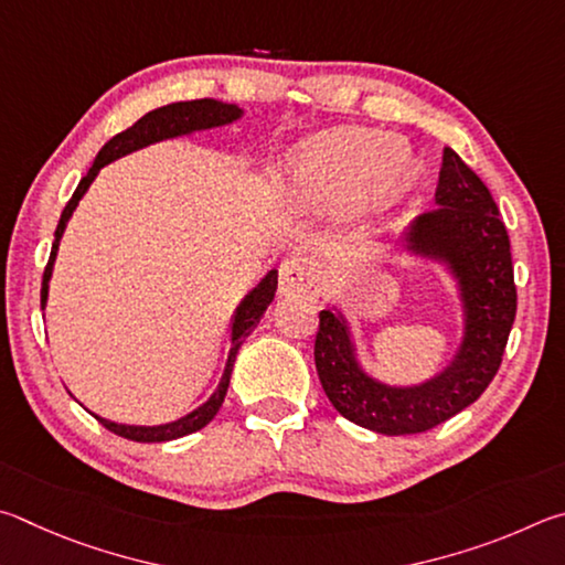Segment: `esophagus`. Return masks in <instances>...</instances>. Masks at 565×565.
<instances>
[{"label": "esophagus", "mask_w": 565, "mask_h": 565, "mask_svg": "<svg viewBox=\"0 0 565 565\" xmlns=\"http://www.w3.org/2000/svg\"><path fill=\"white\" fill-rule=\"evenodd\" d=\"M280 295L315 300L320 295V270L310 257L290 255L280 263Z\"/></svg>", "instance_id": "obj_1"}]
</instances>
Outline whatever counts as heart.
Instances as JSON below:
<instances>
[{
    "mask_svg": "<svg viewBox=\"0 0 565 565\" xmlns=\"http://www.w3.org/2000/svg\"><path fill=\"white\" fill-rule=\"evenodd\" d=\"M409 178L404 153L387 136L372 131H338L320 138L302 153L295 183L312 205H338L370 183L380 195L399 191Z\"/></svg>",
    "mask_w": 565,
    "mask_h": 565,
    "instance_id": "obj_1",
    "label": "heart"
}]
</instances>
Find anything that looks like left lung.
Segmentation results:
<instances>
[{"label": "left lung", "mask_w": 565, "mask_h": 565, "mask_svg": "<svg viewBox=\"0 0 565 565\" xmlns=\"http://www.w3.org/2000/svg\"><path fill=\"white\" fill-rule=\"evenodd\" d=\"M437 203L441 207L419 215L404 241L414 253L447 260L459 277L467 328L449 367L419 387H387L360 370L338 312H320L315 338V367L332 407L387 437L429 431L477 402L497 377L516 318L507 225L489 188L451 148L441 156Z\"/></svg>", "instance_id": "obj_1"}]
</instances>
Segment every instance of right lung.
<instances>
[{
  "instance_id": "obj_1",
  "label": "right lung",
  "mask_w": 565,
  "mask_h": 565,
  "mask_svg": "<svg viewBox=\"0 0 565 565\" xmlns=\"http://www.w3.org/2000/svg\"><path fill=\"white\" fill-rule=\"evenodd\" d=\"M241 114L243 111L235 104H223V102H215V98H195V102H178V104H168V106L156 108V111H148L143 118H138V121L131 128H126V131L116 134L111 141H108L102 148V151H98L94 166L88 168V173L82 178V183L76 185L72 201L66 203V207L62 211V217H58L52 255H49V263L44 267V277H42V308L46 305L49 277H52V267H54V260H56L58 241H62L64 227L68 223V217H72L74 207L78 205V201H82L84 193L88 191V185L94 183V178L98 175V171H102L106 163H111V161H116V158H121V156L131 153V151H138V148H143L148 143L163 141V138L183 136V134H191V131H203V128H213V126H225V124L235 121V118H241ZM275 290H277V273L270 270L263 277V282L257 285V288L241 302V308H237L235 320H233L231 352H227V364H225L223 380H221V384H217V390L213 392V397L207 399L203 407H198L195 412L185 414V417L178 419V422L161 424V427H128V424L108 422V419L96 417V414H94V417L102 422L108 431L118 434V437L131 439V441H143V444L181 439V437H185V434H193L198 429H203L205 424L215 417L217 409H221V404L225 399V392H227V384H231L235 354H237V350H241V344L245 342L247 334L255 330V324L260 322L263 312L267 310V305H270L273 298H275Z\"/></svg>"
}]
</instances>
